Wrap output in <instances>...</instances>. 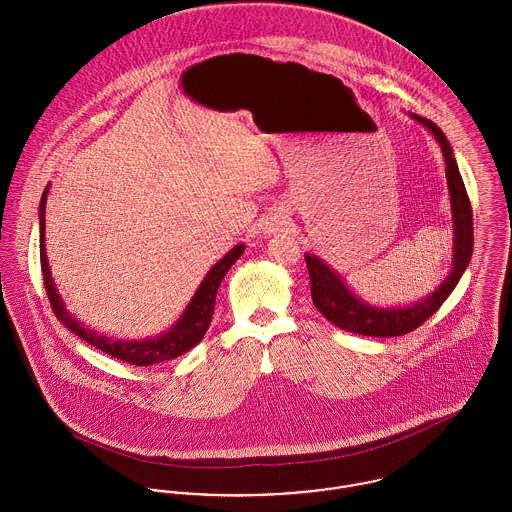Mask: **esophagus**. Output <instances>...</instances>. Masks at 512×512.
<instances>
[{"label": "esophagus", "mask_w": 512, "mask_h": 512, "mask_svg": "<svg viewBox=\"0 0 512 512\" xmlns=\"http://www.w3.org/2000/svg\"><path fill=\"white\" fill-rule=\"evenodd\" d=\"M290 226H292V222H290L288 214L282 212V210H275V212L269 214V216L265 218V222L261 224V232L273 236V234H280V232H288Z\"/></svg>", "instance_id": "34e87169"}]
</instances>
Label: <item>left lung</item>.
I'll list each match as a JSON object with an SVG mask.
<instances>
[{"label":"left lung","mask_w":512,"mask_h":512,"mask_svg":"<svg viewBox=\"0 0 512 512\" xmlns=\"http://www.w3.org/2000/svg\"><path fill=\"white\" fill-rule=\"evenodd\" d=\"M409 117L423 124L434 140L438 142L444 163H446V181L450 195V210H452V267L450 275L446 276L436 290L423 296L421 300L407 306H372L358 298L349 284L341 275L331 269L323 259L314 253H306V265L312 284V300L314 306L339 329L368 335V337H397L417 329L444 304V300L452 294L458 280L464 275L473 253V218L472 204L466 193L458 163L454 158L452 146L446 140L444 132L429 118L419 117L409 113Z\"/></svg>","instance_id":"1"}]
</instances>
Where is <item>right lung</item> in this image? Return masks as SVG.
Returning <instances> with one entry per match:
<instances>
[{"mask_svg": "<svg viewBox=\"0 0 512 512\" xmlns=\"http://www.w3.org/2000/svg\"><path fill=\"white\" fill-rule=\"evenodd\" d=\"M50 185H46L39 204V226H40V267H42V276H44V286L46 294L50 300V306L54 310L56 317L68 327L72 333H76L79 339L89 343L91 347L111 354L115 358H120L124 362L136 364V366H152L163 360L177 358L181 354L189 353L195 345L200 343L204 337L212 314H214V304H216V292L220 288L222 278L230 271V267L241 257L245 251V243H237L234 249H230L208 273L202 278L197 292L193 294L191 302L179 315V319L163 333H158L148 339H117L109 335H101L99 331L87 327L83 321H79L76 315L68 312L56 284L48 267V257H46V245H44V210H46V197H48Z\"/></svg>", "mask_w": 512, "mask_h": 512, "instance_id": "obj_1", "label": "right lung"}]
</instances>
